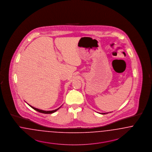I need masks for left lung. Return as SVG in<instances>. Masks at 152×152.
<instances>
[{"instance_id":"left-lung-1","label":"left lung","mask_w":152,"mask_h":152,"mask_svg":"<svg viewBox=\"0 0 152 152\" xmlns=\"http://www.w3.org/2000/svg\"><path fill=\"white\" fill-rule=\"evenodd\" d=\"M109 113V112H107V113H101V114H103V115H104V114H106V113Z\"/></svg>"}]
</instances>
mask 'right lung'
<instances>
[{"instance_id":"1","label":"right lung","mask_w":152,"mask_h":152,"mask_svg":"<svg viewBox=\"0 0 152 152\" xmlns=\"http://www.w3.org/2000/svg\"><path fill=\"white\" fill-rule=\"evenodd\" d=\"M27 104H28V103H27ZM28 105L30 106L31 107H32L34 110H36V111H38V112H41V113H46V114L53 113L54 112H56V111L59 109V108H61V106L58 108H57V109H56V110H53V111H44V110H40V109L36 108H35V107H33L31 106V105H29V104H28Z\"/></svg>"}]
</instances>
